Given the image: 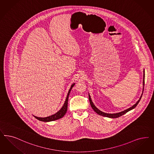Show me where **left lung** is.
<instances>
[{
  "instance_id": "8db88e82",
  "label": "left lung",
  "mask_w": 154,
  "mask_h": 154,
  "mask_svg": "<svg viewBox=\"0 0 154 154\" xmlns=\"http://www.w3.org/2000/svg\"><path fill=\"white\" fill-rule=\"evenodd\" d=\"M143 92L144 85V70H143ZM143 92H142V93H143ZM142 94H142V95H141V96H140V99H139V100H138V101H137V103H135L133 106H132L131 107L129 108V109H126V110H125L124 111L121 112H119V113H112V114L106 113H104V112H101V110H100L99 109H97V108L94 106V104L93 102L92 101L91 99V97H90V95H89V94H88V95H89V103H90L91 106L92 108L94 110V112H95L96 113H97V114H99V115H100V116H104V117H109V118H113V119H115V118H118V117H119L120 116H121L124 115V114H125V113H126L127 112H128L130 111V110H131L134 109V108H135V107L137 106V105L138 104V103H139L140 100L141 99V97H142Z\"/></svg>"
}]
</instances>
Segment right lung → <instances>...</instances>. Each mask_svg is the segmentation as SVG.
<instances>
[{"label": "right lung", "mask_w": 154, "mask_h": 154, "mask_svg": "<svg viewBox=\"0 0 154 154\" xmlns=\"http://www.w3.org/2000/svg\"><path fill=\"white\" fill-rule=\"evenodd\" d=\"M74 85L75 83L71 85L69 91L68 92V94H67V96L66 99L65 100V103H64V104L63 105V106L62 107V108L60 109L58 112H57L54 114H53V115H51L50 116L47 117H45V118L38 117H36V116H33L35 117L36 119H38L39 121H43V122L53 121H55V120L60 119L62 118L65 116V114L66 113V112H67V104H68V100H69V93H70L71 90L72 88V87L74 86Z\"/></svg>", "instance_id": "obj_1"}]
</instances>
